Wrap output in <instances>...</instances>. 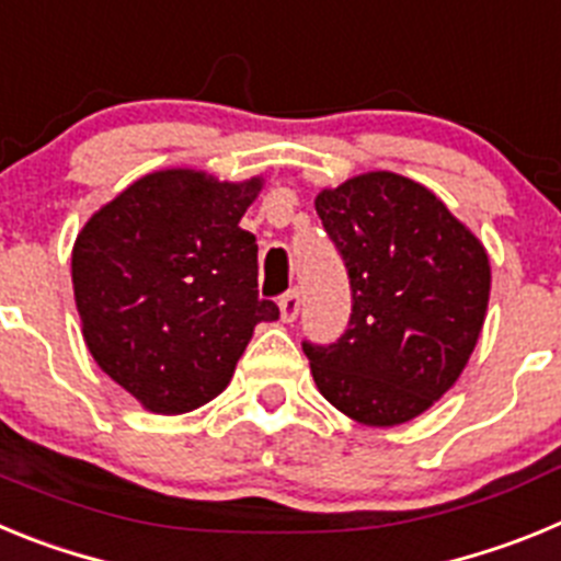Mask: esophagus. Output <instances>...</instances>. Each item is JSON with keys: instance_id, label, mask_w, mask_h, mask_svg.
I'll list each match as a JSON object with an SVG mask.
<instances>
[{"instance_id": "esophagus-1", "label": "esophagus", "mask_w": 561, "mask_h": 561, "mask_svg": "<svg viewBox=\"0 0 561 561\" xmlns=\"http://www.w3.org/2000/svg\"><path fill=\"white\" fill-rule=\"evenodd\" d=\"M277 306H280V320H284V323H295L297 311H300V291H286V295L277 300Z\"/></svg>"}]
</instances>
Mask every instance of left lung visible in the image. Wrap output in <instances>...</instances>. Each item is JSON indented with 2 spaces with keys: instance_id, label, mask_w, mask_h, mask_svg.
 Here are the masks:
<instances>
[{
  "instance_id": "left-lung-1",
  "label": "left lung",
  "mask_w": 561,
  "mask_h": 561,
  "mask_svg": "<svg viewBox=\"0 0 561 561\" xmlns=\"http://www.w3.org/2000/svg\"><path fill=\"white\" fill-rule=\"evenodd\" d=\"M351 277V323L309 345L317 390L365 427H399L453 388L483 331L489 252L421 182L368 171L314 199Z\"/></svg>"
}]
</instances>
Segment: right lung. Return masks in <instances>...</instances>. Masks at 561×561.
<instances>
[{
	"label": "right lung",
	"instance_id": "right-lung-1",
	"mask_svg": "<svg viewBox=\"0 0 561 561\" xmlns=\"http://www.w3.org/2000/svg\"><path fill=\"white\" fill-rule=\"evenodd\" d=\"M264 176L221 182L196 168L140 176L95 210L72 247L83 342L148 413L180 415L230 385L257 300L255 236L238 227Z\"/></svg>",
	"mask_w": 561,
	"mask_h": 561
}]
</instances>
